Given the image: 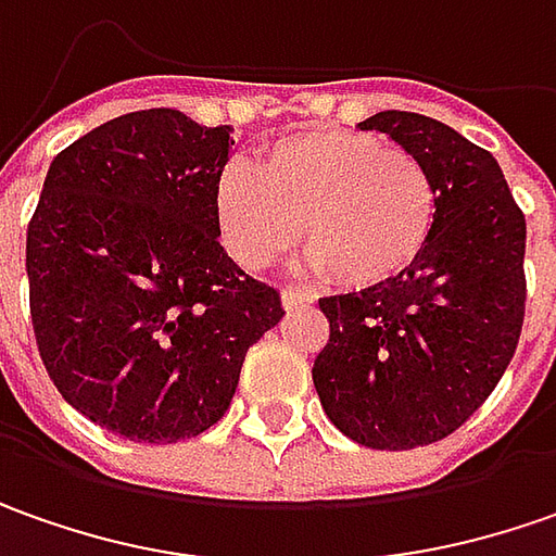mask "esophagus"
<instances>
[{
  "label": "esophagus",
  "instance_id": "1",
  "mask_svg": "<svg viewBox=\"0 0 556 556\" xmlns=\"http://www.w3.org/2000/svg\"><path fill=\"white\" fill-rule=\"evenodd\" d=\"M307 304H314V295H311V292H304V289H298V286H289V289H282V307H286V311H295V307H307Z\"/></svg>",
  "mask_w": 556,
  "mask_h": 556
}]
</instances>
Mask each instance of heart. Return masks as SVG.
<instances>
[{
    "instance_id": "obj_1",
    "label": "heart",
    "mask_w": 556,
    "mask_h": 556,
    "mask_svg": "<svg viewBox=\"0 0 556 556\" xmlns=\"http://www.w3.org/2000/svg\"><path fill=\"white\" fill-rule=\"evenodd\" d=\"M227 252L264 270L301 237L311 264L338 286L372 289L403 277L428 249L437 184L428 165L378 135L316 128L279 138L258 168L230 163L215 184Z\"/></svg>"
}]
</instances>
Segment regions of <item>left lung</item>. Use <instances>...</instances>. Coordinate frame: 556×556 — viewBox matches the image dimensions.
<instances>
[{
  "label": "left lung",
  "instance_id": "obj_1",
  "mask_svg": "<svg viewBox=\"0 0 556 556\" xmlns=\"http://www.w3.org/2000/svg\"><path fill=\"white\" fill-rule=\"evenodd\" d=\"M381 131L428 165L433 237L403 277L319 298L329 344L314 388L338 431L372 450L455 433L502 381L527 314V218L495 156L431 116L384 110Z\"/></svg>",
  "mask_w": 556,
  "mask_h": 556
}]
</instances>
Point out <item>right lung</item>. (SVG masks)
<instances>
[{
  "mask_svg": "<svg viewBox=\"0 0 556 556\" xmlns=\"http://www.w3.org/2000/svg\"><path fill=\"white\" fill-rule=\"evenodd\" d=\"M227 125L153 106L54 156L27 227L29 319L73 409L135 443L200 437L242 359L282 319L274 286L220 245Z\"/></svg>",
  "mask_w": 556,
  "mask_h": 556,
  "instance_id": "1",
  "label": "right lung"
}]
</instances>
